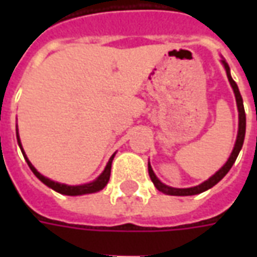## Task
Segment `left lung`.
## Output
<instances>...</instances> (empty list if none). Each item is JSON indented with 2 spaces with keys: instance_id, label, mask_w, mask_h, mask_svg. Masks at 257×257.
Segmentation results:
<instances>
[{
  "instance_id": "obj_1",
  "label": "left lung",
  "mask_w": 257,
  "mask_h": 257,
  "mask_svg": "<svg viewBox=\"0 0 257 257\" xmlns=\"http://www.w3.org/2000/svg\"><path fill=\"white\" fill-rule=\"evenodd\" d=\"M221 63H223L224 68H226L227 78H228V81H230V85H231L232 90H234V95H235V100H237V107H238V119H239V121H238L237 140H235V145H234V149H232L231 156L228 157V160H227L226 164H224V165H223V167H221L220 169L213 175V176H210L208 180H205L204 183L198 184V186H195V187H190V189H175V187H169V186H167V184H164L160 179L157 178L156 173L153 172V168H151L150 164H149V175H150L151 182L154 183V186H156L158 191L167 194V195H195V194H201V193H204V191H206V190H209L210 187H213L215 184L219 183L221 179L226 176L227 172L231 169L232 164H234L235 160H237L239 151H241V149H242L243 139H245V128H246V117H245V110H243L242 96H241V93H239V89H238L235 81L231 78L230 67H228L227 62L223 59V60H221Z\"/></svg>"
}]
</instances>
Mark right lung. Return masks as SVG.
Returning a JSON list of instances; mask_svg holds the SVG:
<instances>
[{
    "mask_svg": "<svg viewBox=\"0 0 257 257\" xmlns=\"http://www.w3.org/2000/svg\"><path fill=\"white\" fill-rule=\"evenodd\" d=\"M16 138H18V143H19L20 150H22V153H23L26 161H27V164H29V167H30V169L33 171V173H34L37 178L41 180L42 183L47 184L48 187H51V189L55 190V191H58V193L64 194V195H84V194H92V193H96V191H100L101 189H104V186L108 183L110 172H111V162L112 160H114V156H115V154H112L111 158H110L108 162H107L104 171L101 172L100 176L96 179V180H93V182H90V183H86V184H79V186H68V184L58 183V182H53V180H51V179L42 176L41 173L38 172L36 168L33 167V164L29 161V158L26 157L25 151H23V147H22V143H20L18 129H16Z\"/></svg>",
    "mask_w": 257,
    "mask_h": 257,
    "instance_id": "1",
    "label": "right lung"
}]
</instances>
